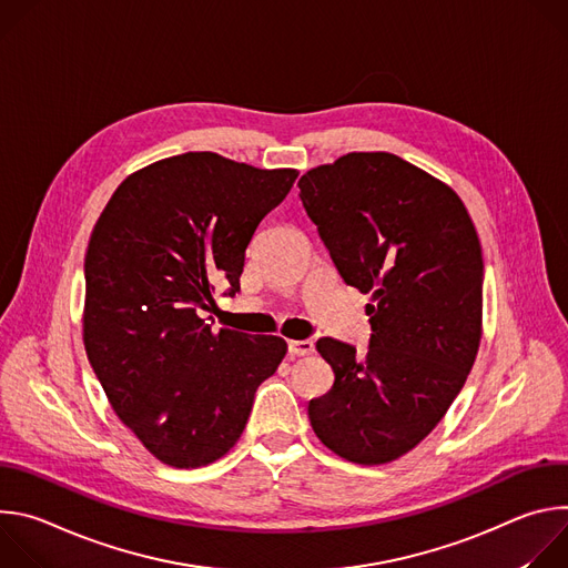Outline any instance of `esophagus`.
I'll return each mask as SVG.
<instances>
[{"instance_id":"obj_1","label":"esophagus","mask_w":568,"mask_h":568,"mask_svg":"<svg viewBox=\"0 0 568 568\" xmlns=\"http://www.w3.org/2000/svg\"><path fill=\"white\" fill-rule=\"evenodd\" d=\"M287 351L292 357H305V355L314 353V344L310 339H290Z\"/></svg>"}]
</instances>
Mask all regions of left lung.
Instances as JSON below:
<instances>
[{"mask_svg": "<svg viewBox=\"0 0 568 568\" xmlns=\"http://www.w3.org/2000/svg\"><path fill=\"white\" fill-rule=\"evenodd\" d=\"M298 197L346 285L371 294V346L323 337L335 373L310 399L316 438L357 465L425 440L460 393L483 335V252L452 186L390 152L310 169Z\"/></svg>", "mask_w": 568, "mask_h": 568, "instance_id": "8db88e82", "label": "left lung"}]
</instances>
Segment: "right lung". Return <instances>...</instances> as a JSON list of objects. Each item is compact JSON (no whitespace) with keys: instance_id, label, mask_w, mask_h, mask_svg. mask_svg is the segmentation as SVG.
Returning a JSON list of instances; mask_svg holds the SVG:
<instances>
[{"instance_id":"add662e5","label":"right lung","mask_w":568,"mask_h":568,"mask_svg":"<svg viewBox=\"0 0 568 568\" xmlns=\"http://www.w3.org/2000/svg\"><path fill=\"white\" fill-rule=\"evenodd\" d=\"M296 178L294 169L184 152L128 175L94 224L85 351L114 414L164 465L222 458L287 353L274 335L213 333L200 310L217 285L240 290L256 226Z\"/></svg>"}]
</instances>
